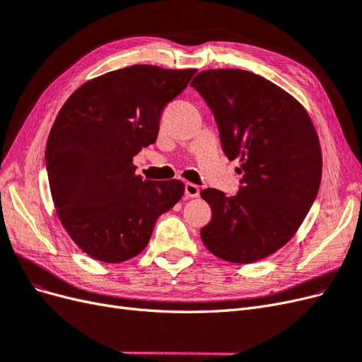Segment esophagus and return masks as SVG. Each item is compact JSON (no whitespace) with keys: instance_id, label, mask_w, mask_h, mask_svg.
Returning <instances> with one entry per match:
<instances>
[{"instance_id":"34e87169","label":"esophagus","mask_w":362,"mask_h":362,"mask_svg":"<svg viewBox=\"0 0 362 362\" xmlns=\"http://www.w3.org/2000/svg\"><path fill=\"white\" fill-rule=\"evenodd\" d=\"M199 192L201 190L196 184H193V182L185 184V196H187V198H198Z\"/></svg>"}]
</instances>
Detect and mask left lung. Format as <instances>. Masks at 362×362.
<instances>
[{
	"mask_svg": "<svg viewBox=\"0 0 362 362\" xmlns=\"http://www.w3.org/2000/svg\"><path fill=\"white\" fill-rule=\"evenodd\" d=\"M214 115L222 149L240 160L235 196L201 192L213 210L201 229L206 249L249 264L298 231L322 180V151L305 108L281 87L243 69H210L192 81Z\"/></svg>",
	"mask_w": 362,
	"mask_h": 362,
	"instance_id": "8db88e82",
	"label": "left lung"
}]
</instances>
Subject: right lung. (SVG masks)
<instances>
[{
  "label": "right lung",
  "instance_id": "add662e5",
  "mask_svg": "<svg viewBox=\"0 0 362 362\" xmlns=\"http://www.w3.org/2000/svg\"><path fill=\"white\" fill-rule=\"evenodd\" d=\"M194 72L134 64L84 83L59 112L45 151L49 189L64 229L92 258L139 255L182 198L181 181L145 180L133 157L157 140L163 108Z\"/></svg>",
  "mask_w": 362,
  "mask_h": 362
}]
</instances>
